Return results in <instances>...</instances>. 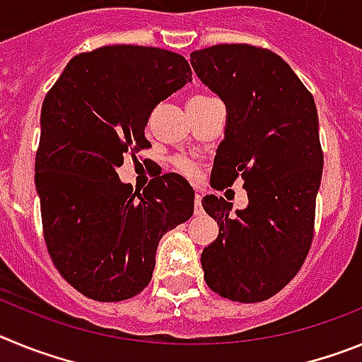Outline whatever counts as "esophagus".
Masks as SVG:
<instances>
[{"label":"esophagus","mask_w":362,"mask_h":362,"mask_svg":"<svg viewBox=\"0 0 362 362\" xmlns=\"http://www.w3.org/2000/svg\"><path fill=\"white\" fill-rule=\"evenodd\" d=\"M194 212H196V216L203 214V204H201V194H196V199H194Z\"/></svg>","instance_id":"34e87169"}]
</instances>
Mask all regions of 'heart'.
Segmentation results:
<instances>
[{"mask_svg":"<svg viewBox=\"0 0 362 362\" xmlns=\"http://www.w3.org/2000/svg\"><path fill=\"white\" fill-rule=\"evenodd\" d=\"M174 165H175V168H177V172H181V174L187 175V177L196 179L197 175H199V170H197V166L194 165V163L188 161V159L179 158V159H175Z\"/></svg>","mask_w":362,"mask_h":362,"instance_id":"heart-1","label":"heart"}]
</instances>
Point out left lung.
<instances>
[{
    "label": "left lung",
    "instance_id": "left-lung-1",
    "mask_svg": "<svg viewBox=\"0 0 362 362\" xmlns=\"http://www.w3.org/2000/svg\"><path fill=\"white\" fill-rule=\"evenodd\" d=\"M197 78L226 107L210 187L241 177L248 206L214 194L204 212L219 235L201 254L204 281L238 303L270 299L308 255L321 187L322 150L315 101L283 57L252 45H214L190 54Z\"/></svg>",
    "mask_w": 362,
    "mask_h": 362
}]
</instances>
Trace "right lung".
<instances>
[{
    "mask_svg": "<svg viewBox=\"0 0 362 362\" xmlns=\"http://www.w3.org/2000/svg\"><path fill=\"white\" fill-rule=\"evenodd\" d=\"M188 81L179 54L112 45L72 57L45 98L36 152L43 235L63 279L83 296H137L152 279L159 239L194 214L183 175H158L134 192L116 172L124 153L152 146L150 114Z\"/></svg>",
    "mask_w": 362,
    "mask_h": 362,
    "instance_id": "add662e5",
    "label": "right lung"
}]
</instances>
